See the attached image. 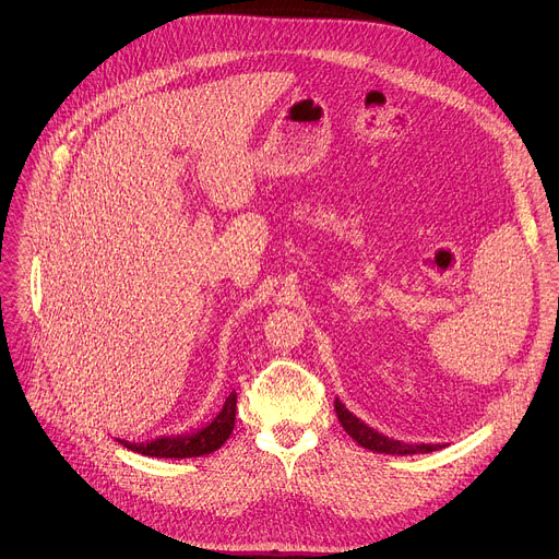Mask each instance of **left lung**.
Segmentation results:
<instances>
[{"label": "left lung", "instance_id": "obj_1", "mask_svg": "<svg viewBox=\"0 0 559 559\" xmlns=\"http://www.w3.org/2000/svg\"><path fill=\"white\" fill-rule=\"evenodd\" d=\"M334 409H336V416L343 425V429L365 449L369 451H376V453H386V455H414V453H431V451H438L442 449V444H409V442H403V440H393L384 433H378L373 427L365 425L360 418H356L341 401L336 397L334 401Z\"/></svg>", "mask_w": 559, "mask_h": 559}]
</instances>
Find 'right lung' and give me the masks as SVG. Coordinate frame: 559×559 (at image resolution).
<instances>
[{
    "instance_id": "right-lung-1",
    "label": "right lung",
    "mask_w": 559,
    "mask_h": 559,
    "mask_svg": "<svg viewBox=\"0 0 559 559\" xmlns=\"http://www.w3.org/2000/svg\"><path fill=\"white\" fill-rule=\"evenodd\" d=\"M234 418H236V391H231L225 397L223 409L214 416V420L201 429L177 433V436H158L145 442H130L121 438H117V442L130 451H136L150 457H199L221 449V444L229 438L234 429Z\"/></svg>"
}]
</instances>
